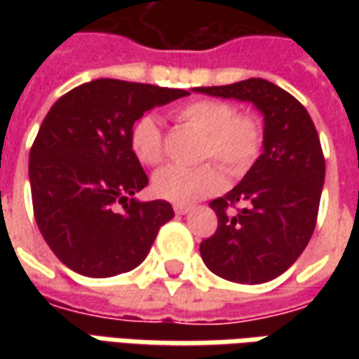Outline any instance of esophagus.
Wrapping results in <instances>:
<instances>
[{"label": "esophagus", "mask_w": 359, "mask_h": 359, "mask_svg": "<svg viewBox=\"0 0 359 359\" xmlns=\"http://www.w3.org/2000/svg\"><path fill=\"white\" fill-rule=\"evenodd\" d=\"M172 210H175V213H177V215H187L188 211L192 210V205H179V203H177Z\"/></svg>", "instance_id": "esophagus-1"}]
</instances>
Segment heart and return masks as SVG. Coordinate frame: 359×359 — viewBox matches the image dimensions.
I'll return each instance as SVG.
<instances>
[{
	"instance_id": "1",
	"label": "heart",
	"mask_w": 359,
	"mask_h": 359,
	"mask_svg": "<svg viewBox=\"0 0 359 359\" xmlns=\"http://www.w3.org/2000/svg\"><path fill=\"white\" fill-rule=\"evenodd\" d=\"M177 118L188 128L203 134L200 159H217L233 177H241L256 163L264 142L262 126L250 115H236L231 103L194 100L177 111ZM130 149L144 165H157L163 159V128L154 115H142L134 123L130 128ZM223 184V175L213 163L198 167L167 165L151 180L157 198L179 205L217 194Z\"/></svg>"
}]
</instances>
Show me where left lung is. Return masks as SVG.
<instances>
[{
	"mask_svg": "<svg viewBox=\"0 0 359 359\" xmlns=\"http://www.w3.org/2000/svg\"><path fill=\"white\" fill-rule=\"evenodd\" d=\"M256 105L264 115V154L244 179L215 198L217 231L200 244L203 264L219 277L262 285L283 275L313 234L325 182L316 125L294 95L264 79L194 88ZM242 205L236 214L229 207Z\"/></svg>",
	"mask_w": 359,
	"mask_h": 359,
	"instance_id": "left-lung-1",
	"label": "left lung"
}]
</instances>
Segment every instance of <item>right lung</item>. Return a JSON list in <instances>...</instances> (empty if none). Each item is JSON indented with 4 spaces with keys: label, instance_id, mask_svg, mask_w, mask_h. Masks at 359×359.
Returning a JSON list of instances; mask_svg holds the SVG:
<instances>
[{
    "label": "right lung",
    "instance_id": "1",
    "mask_svg": "<svg viewBox=\"0 0 359 359\" xmlns=\"http://www.w3.org/2000/svg\"><path fill=\"white\" fill-rule=\"evenodd\" d=\"M190 92L97 79L53 103L30 149L38 229L59 262L92 278L115 277L146 259L175 211L140 202L148 184L130 149V128L146 111Z\"/></svg>",
    "mask_w": 359,
    "mask_h": 359
}]
</instances>
